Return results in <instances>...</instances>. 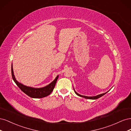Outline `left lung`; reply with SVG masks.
<instances>
[{
	"instance_id": "left-lung-1",
	"label": "left lung",
	"mask_w": 131,
	"mask_h": 131,
	"mask_svg": "<svg viewBox=\"0 0 131 131\" xmlns=\"http://www.w3.org/2000/svg\"><path fill=\"white\" fill-rule=\"evenodd\" d=\"M74 92H75V93H76L78 96H80V97H83V98H86V99H89V100H97V99H98V98H100V97H102L103 96H104V95L105 94H106L107 92H105V93H102V94H98V95H97V96H92V97H90V96H82V95H81V94H79L78 93H77L76 91H75V90H74Z\"/></svg>"
}]
</instances>
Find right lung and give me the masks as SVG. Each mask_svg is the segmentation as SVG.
<instances>
[{
    "label": "right lung",
    "instance_id": "add662e5",
    "mask_svg": "<svg viewBox=\"0 0 131 131\" xmlns=\"http://www.w3.org/2000/svg\"><path fill=\"white\" fill-rule=\"evenodd\" d=\"M11 74L13 80L18 88L28 96L33 98H41L49 96L52 92L53 89L54 88L55 85H56V83L57 81V79L59 77V75H57L52 82H51L50 84L45 87L41 88H32V87L27 86L23 85L16 79L14 73L13 63L11 64Z\"/></svg>",
    "mask_w": 131,
    "mask_h": 131
}]
</instances>
